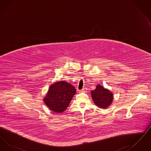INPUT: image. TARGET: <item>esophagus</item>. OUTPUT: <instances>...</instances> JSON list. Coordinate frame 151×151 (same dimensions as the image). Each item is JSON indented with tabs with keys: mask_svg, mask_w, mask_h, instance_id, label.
<instances>
[{
	"mask_svg": "<svg viewBox=\"0 0 151 151\" xmlns=\"http://www.w3.org/2000/svg\"><path fill=\"white\" fill-rule=\"evenodd\" d=\"M86 91H87V88L86 87L83 88L81 90H80V92H86Z\"/></svg>",
	"mask_w": 151,
	"mask_h": 151,
	"instance_id": "obj_1",
	"label": "esophagus"
}]
</instances>
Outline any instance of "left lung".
Returning a JSON list of instances; mask_svg holds the SVG:
<instances>
[{"label":"left lung","mask_w":151,"mask_h":151,"mask_svg":"<svg viewBox=\"0 0 151 151\" xmlns=\"http://www.w3.org/2000/svg\"><path fill=\"white\" fill-rule=\"evenodd\" d=\"M94 103L99 108L106 109L110 106L113 101V94L108 89L97 84L91 92Z\"/></svg>","instance_id":"8db88e82"}]
</instances>
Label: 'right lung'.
<instances>
[{
    "label": "right lung",
    "instance_id": "right-lung-1",
    "mask_svg": "<svg viewBox=\"0 0 151 151\" xmlns=\"http://www.w3.org/2000/svg\"><path fill=\"white\" fill-rule=\"evenodd\" d=\"M76 93L75 87L65 81H59L51 84L43 102L51 110L57 113H62L70 105Z\"/></svg>",
    "mask_w": 151,
    "mask_h": 151
}]
</instances>
